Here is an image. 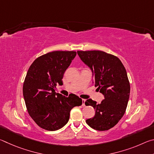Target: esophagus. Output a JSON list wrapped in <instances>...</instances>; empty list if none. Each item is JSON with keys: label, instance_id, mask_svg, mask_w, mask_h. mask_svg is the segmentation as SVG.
I'll list each match as a JSON object with an SVG mask.
<instances>
[{"label": "esophagus", "instance_id": "34e87169", "mask_svg": "<svg viewBox=\"0 0 154 154\" xmlns=\"http://www.w3.org/2000/svg\"><path fill=\"white\" fill-rule=\"evenodd\" d=\"M82 102H83V103H82V106H85V99H82Z\"/></svg>", "mask_w": 154, "mask_h": 154}]
</instances>
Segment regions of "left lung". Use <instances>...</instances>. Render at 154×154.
Here are the masks:
<instances>
[{
  "label": "left lung",
  "instance_id": "8db88e82",
  "mask_svg": "<svg viewBox=\"0 0 154 154\" xmlns=\"http://www.w3.org/2000/svg\"><path fill=\"white\" fill-rule=\"evenodd\" d=\"M81 60L90 68L94 83L105 96L100 104L92 99L85 105L92 106L95 116L86 119L93 129L104 131L116 126L126 112L130 86L127 72L118 57L103 51H77Z\"/></svg>",
  "mask_w": 154,
  "mask_h": 154
}]
</instances>
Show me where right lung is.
I'll return each instance as SVG.
<instances>
[{
  "mask_svg": "<svg viewBox=\"0 0 154 154\" xmlns=\"http://www.w3.org/2000/svg\"><path fill=\"white\" fill-rule=\"evenodd\" d=\"M76 54L74 51L49 52L36 58L28 69L23 95L28 113L41 128L60 129L69 122L71 109L82 105V98L73 94L66 97L56 92Z\"/></svg>",
  "mask_w": 154,
  "mask_h": 154,
  "instance_id": "right-lung-1",
  "label": "right lung"
}]
</instances>
